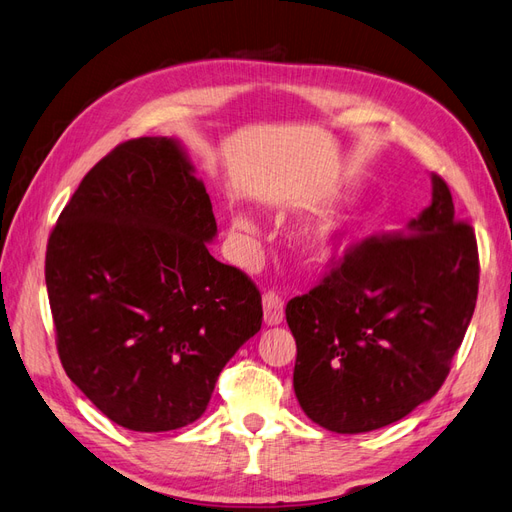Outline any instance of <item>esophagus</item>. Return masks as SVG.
Here are the masks:
<instances>
[{"label": "esophagus", "instance_id": "esophagus-1", "mask_svg": "<svg viewBox=\"0 0 512 512\" xmlns=\"http://www.w3.org/2000/svg\"><path fill=\"white\" fill-rule=\"evenodd\" d=\"M285 318L283 311V300L274 294V292H266L264 294V322L268 326H279Z\"/></svg>", "mask_w": 512, "mask_h": 512}]
</instances>
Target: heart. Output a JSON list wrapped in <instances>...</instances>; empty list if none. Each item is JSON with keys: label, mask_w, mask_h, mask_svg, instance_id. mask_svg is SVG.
I'll return each mask as SVG.
<instances>
[{"label": "heart", "mask_w": 512, "mask_h": 512, "mask_svg": "<svg viewBox=\"0 0 512 512\" xmlns=\"http://www.w3.org/2000/svg\"><path fill=\"white\" fill-rule=\"evenodd\" d=\"M231 227L235 233L248 235L255 233V222L253 218L244 212H235L231 218ZM350 227V220H339V222H322L318 227L303 229L296 235V242L300 253L309 259H329L337 253L339 244L344 240V233Z\"/></svg>", "instance_id": "b5f03b06"}]
</instances>
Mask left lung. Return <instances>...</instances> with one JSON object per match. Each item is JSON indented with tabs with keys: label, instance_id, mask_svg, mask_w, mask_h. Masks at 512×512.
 Listing matches in <instances>:
<instances>
[{
	"label": "left lung",
	"instance_id": "left-lung-1",
	"mask_svg": "<svg viewBox=\"0 0 512 512\" xmlns=\"http://www.w3.org/2000/svg\"><path fill=\"white\" fill-rule=\"evenodd\" d=\"M398 238L352 246L285 307L296 339L294 391L311 422L339 435L378 430L430 400L450 372L478 298V246L450 188Z\"/></svg>",
	"mask_w": 512,
	"mask_h": 512
}]
</instances>
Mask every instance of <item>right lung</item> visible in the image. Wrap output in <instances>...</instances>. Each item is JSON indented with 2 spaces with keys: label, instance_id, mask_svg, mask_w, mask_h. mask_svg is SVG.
I'll return each mask as SVG.
<instances>
[{
  "label": "right lung",
  "instance_id": "add662e5",
  "mask_svg": "<svg viewBox=\"0 0 512 512\" xmlns=\"http://www.w3.org/2000/svg\"><path fill=\"white\" fill-rule=\"evenodd\" d=\"M216 218L177 138L119 144L49 235L45 283L71 381L127 430L199 419L227 361L261 329V294L216 261Z\"/></svg>",
  "mask_w": 512,
  "mask_h": 512
}]
</instances>
